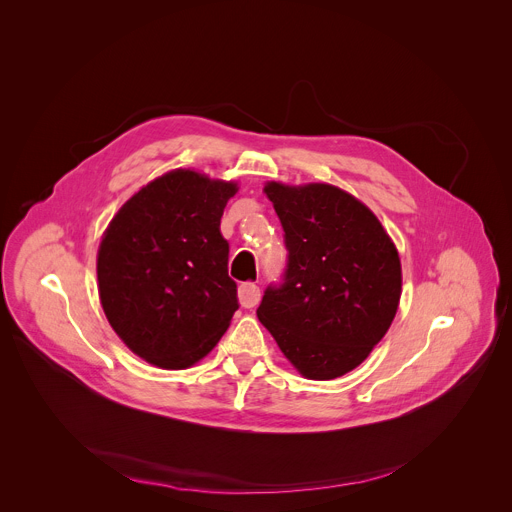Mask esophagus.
Segmentation results:
<instances>
[{
    "label": "esophagus",
    "instance_id": "1",
    "mask_svg": "<svg viewBox=\"0 0 512 512\" xmlns=\"http://www.w3.org/2000/svg\"><path fill=\"white\" fill-rule=\"evenodd\" d=\"M238 301H240V305H242L244 309L256 307L258 301H260V288H258L256 284H252V282L242 284V286L238 288Z\"/></svg>",
    "mask_w": 512,
    "mask_h": 512
}]
</instances>
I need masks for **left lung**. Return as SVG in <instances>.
Instances as JSON below:
<instances>
[{
  "label": "left lung",
  "instance_id": "left-lung-1",
  "mask_svg": "<svg viewBox=\"0 0 512 512\" xmlns=\"http://www.w3.org/2000/svg\"><path fill=\"white\" fill-rule=\"evenodd\" d=\"M288 266L268 286L258 319L305 378L357 368L386 335L402 293L394 242L359 199L327 183H268Z\"/></svg>",
  "mask_w": 512,
  "mask_h": 512
}]
</instances>
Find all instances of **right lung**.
I'll return each instance as SVG.
<instances>
[{
  "label": "right lung",
  "instance_id": "obj_1",
  "mask_svg": "<svg viewBox=\"0 0 512 512\" xmlns=\"http://www.w3.org/2000/svg\"><path fill=\"white\" fill-rule=\"evenodd\" d=\"M236 183L191 169L142 187L98 248V293L118 337L159 368H187L213 351L238 309L220 217Z\"/></svg>",
  "mask_w": 512,
  "mask_h": 512
}]
</instances>
